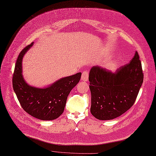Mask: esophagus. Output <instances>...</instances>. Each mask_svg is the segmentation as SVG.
<instances>
[{"label":"esophagus","instance_id":"esophagus-1","mask_svg":"<svg viewBox=\"0 0 156 156\" xmlns=\"http://www.w3.org/2000/svg\"><path fill=\"white\" fill-rule=\"evenodd\" d=\"M88 73L87 71H85L82 73L81 80L83 81H88Z\"/></svg>","mask_w":156,"mask_h":156}]
</instances>
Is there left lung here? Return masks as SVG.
I'll list each match as a JSON object with an SVG mask.
<instances>
[{
    "label": "left lung",
    "mask_w": 156,
    "mask_h": 156,
    "mask_svg": "<svg viewBox=\"0 0 156 156\" xmlns=\"http://www.w3.org/2000/svg\"><path fill=\"white\" fill-rule=\"evenodd\" d=\"M136 51L129 63L112 73L99 66L90 71L92 115L100 120L120 116L133 105L144 80L142 64Z\"/></svg>",
    "instance_id": "left-lung-1"
}]
</instances>
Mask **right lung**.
I'll return each instance as SVG.
<instances>
[{"instance_id":"add662e5","label":"right lung","mask_w":156,"mask_h":156,"mask_svg":"<svg viewBox=\"0 0 156 156\" xmlns=\"http://www.w3.org/2000/svg\"><path fill=\"white\" fill-rule=\"evenodd\" d=\"M32 42L23 48L16 61L12 77L14 91L23 109L35 118L54 120L62 114L67 98L81 78V73L64 77L47 87L38 88L28 85L23 75L22 61Z\"/></svg>"}]
</instances>
